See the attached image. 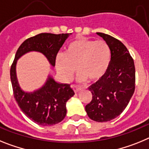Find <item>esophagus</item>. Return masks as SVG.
<instances>
[{
  "mask_svg": "<svg viewBox=\"0 0 149 149\" xmlns=\"http://www.w3.org/2000/svg\"><path fill=\"white\" fill-rule=\"evenodd\" d=\"M72 88H73V90H74V91L76 93L79 92L80 90H82V88L80 87V86H78V85H72Z\"/></svg>",
  "mask_w": 149,
  "mask_h": 149,
  "instance_id": "obj_1",
  "label": "esophagus"
}]
</instances>
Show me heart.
I'll list each match as a JSON object with an SVG mask.
<instances>
[{
    "label": "heart",
    "mask_w": 149,
    "mask_h": 149,
    "mask_svg": "<svg viewBox=\"0 0 149 149\" xmlns=\"http://www.w3.org/2000/svg\"><path fill=\"white\" fill-rule=\"evenodd\" d=\"M110 48L103 40L80 38L71 42L65 53H59L55 64L59 74L66 80L73 76L78 67V80L87 78L97 81L107 73L111 61Z\"/></svg>",
    "instance_id": "1"
}]
</instances>
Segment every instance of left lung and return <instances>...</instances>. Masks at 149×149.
<instances>
[{
  "instance_id": "obj_1",
  "label": "left lung",
  "mask_w": 149,
  "mask_h": 149,
  "mask_svg": "<svg viewBox=\"0 0 149 149\" xmlns=\"http://www.w3.org/2000/svg\"><path fill=\"white\" fill-rule=\"evenodd\" d=\"M97 34L110 48L111 61L107 73L88 88L92 100L85 111L93 121L106 122L118 117L128 105L135 90V66L121 41L106 33Z\"/></svg>"
}]
</instances>
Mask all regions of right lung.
Segmentation results:
<instances>
[{
  "label": "right lung",
  "mask_w": 149,
  "mask_h": 149,
  "mask_svg": "<svg viewBox=\"0 0 149 149\" xmlns=\"http://www.w3.org/2000/svg\"><path fill=\"white\" fill-rule=\"evenodd\" d=\"M70 35L71 33H42L28 38L18 49L11 66L10 79L15 101L27 117L41 126L56 125L64 119L67 114L66 103L75 93L70 84L58 82L51 74L40 88L25 91L20 87L17 78V61L27 53L37 52L55 67L57 54Z\"/></svg>",
  "instance_id": "1"
}]
</instances>
